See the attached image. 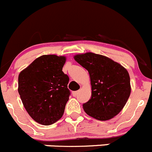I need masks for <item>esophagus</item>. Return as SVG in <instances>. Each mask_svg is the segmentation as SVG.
Returning a JSON list of instances; mask_svg holds the SVG:
<instances>
[{
	"label": "esophagus",
	"instance_id": "esophagus-1",
	"mask_svg": "<svg viewBox=\"0 0 152 152\" xmlns=\"http://www.w3.org/2000/svg\"><path fill=\"white\" fill-rule=\"evenodd\" d=\"M77 94H78V91H73V92H72V95H73L74 96H77Z\"/></svg>",
	"mask_w": 152,
	"mask_h": 152
}]
</instances>
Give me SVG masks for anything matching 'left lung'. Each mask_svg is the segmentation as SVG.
<instances>
[{
  "label": "left lung",
  "mask_w": 152,
  "mask_h": 152,
  "mask_svg": "<svg viewBox=\"0 0 152 152\" xmlns=\"http://www.w3.org/2000/svg\"><path fill=\"white\" fill-rule=\"evenodd\" d=\"M74 58L88 70L91 77V97L83 104L86 113L101 121L116 116L131 93L127 70L110 58L92 52L76 55Z\"/></svg>",
  "instance_id": "obj_1"
}]
</instances>
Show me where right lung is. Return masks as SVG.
I'll use <instances>...</instances> for the list:
<instances>
[{
  "label": "right lung",
  "mask_w": 152,
  "mask_h": 152,
  "mask_svg": "<svg viewBox=\"0 0 152 152\" xmlns=\"http://www.w3.org/2000/svg\"><path fill=\"white\" fill-rule=\"evenodd\" d=\"M64 56L45 55L20 73L18 92L24 107L35 121L52 125L61 118L71 94L69 77L62 72Z\"/></svg>",
  "instance_id": "obj_1"
}]
</instances>
